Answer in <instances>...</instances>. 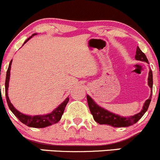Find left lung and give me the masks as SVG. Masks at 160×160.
Here are the masks:
<instances>
[{
	"mask_svg": "<svg viewBox=\"0 0 160 160\" xmlns=\"http://www.w3.org/2000/svg\"><path fill=\"white\" fill-rule=\"evenodd\" d=\"M135 59L149 63V61H148L146 55L142 52V50L138 48V46L136 49ZM152 70H149V77H148V85L151 88V94H150L149 99L146 100V102L144 103V105H143L142 111L138 114H135L133 116H130V117H123V116L115 114L114 113L106 110L104 108H101V106L98 105L89 95H87L88 106H89L90 113L93 115L94 121L98 122V124H100V125H108L112 127H114V128L128 127L130 125L135 124L144 115L145 113L147 111L148 108H149L150 101H151L152 99Z\"/></svg>",
	"mask_w": 160,
	"mask_h": 160,
	"instance_id": "left-lung-1",
	"label": "left lung"
}]
</instances>
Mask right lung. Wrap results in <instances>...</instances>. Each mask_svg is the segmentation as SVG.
<instances>
[{"label":"right lung","instance_id":"right-lung-1","mask_svg":"<svg viewBox=\"0 0 160 160\" xmlns=\"http://www.w3.org/2000/svg\"><path fill=\"white\" fill-rule=\"evenodd\" d=\"M37 35L36 33L33 34L32 36L29 38H27L26 41L24 42L23 45H25L32 36ZM11 63H12V60L9 63L8 69L7 73H6V80H5V95H6V99H7L8 105L10 110L12 111L13 114L19 119L21 122L23 124L26 125L28 127H32V128H46V127L50 126V125L56 124L59 122L62 118V114H63L65 108L67 106V103L69 101V98H67L65 101L62 103H61L55 110H53L51 113L47 114H40V115H28V114H25L23 113L20 112L18 111L11 104L10 99L8 98V90L9 86V80H10V71H11Z\"/></svg>","mask_w":160,"mask_h":160}]
</instances>
